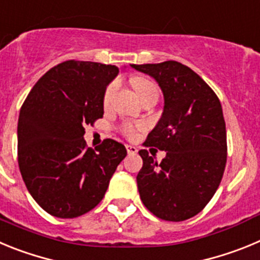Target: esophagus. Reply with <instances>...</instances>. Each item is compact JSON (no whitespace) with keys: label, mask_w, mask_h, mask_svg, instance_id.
Wrapping results in <instances>:
<instances>
[{"label":"esophagus","mask_w":260,"mask_h":260,"mask_svg":"<svg viewBox=\"0 0 260 260\" xmlns=\"http://www.w3.org/2000/svg\"><path fill=\"white\" fill-rule=\"evenodd\" d=\"M125 149H127L128 155H135L137 153V147L133 146V145H125Z\"/></svg>","instance_id":"esophagus-1"}]
</instances>
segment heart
Wrapping results in <instances>:
<instances>
[{
    "label": "heart",
    "mask_w": 260,
    "mask_h": 260,
    "mask_svg": "<svg viewBox=\"0 0 260 260\" xmlns=\"http://www.w3.org/2000/svg\"><path fill=\"white\" fill-rule=\"evenodd\" d=\"M133 86H135L136 92H137V94H139L140 98H142L144 95H146L147 93L153 92V90H158L156 89L155 84H154L153 81L147 80V79H142V78L135 79V80H133ZM116 88H118V83H116V81H113V83H110L109 85H107L106 90H105V94H104V104L105 105L110 104V101H111V98H113L114 93H115ZM141 127L142 125H136V124H133V123H129V121H125V123H123V124L120 125V132L123 133L124 136H127V137H133V136L136 135V132H137V129Z\"/></svg>",
    "instance_id": "1"
}]
</instances>
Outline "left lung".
<instances>
[{
  "label": "left lung",
  "instance_id": "1",
  "mask_svg": "<svg viewBox=\"0 0 260 260\" xmlns=\"http://www.w3.org/2000/svg\"><path fill=\"white\" fill-rule=\"evenodd\" d=\"M131 66L155 79L165 97L162 116L144 145L167 153L158 163L147 150L139 151L140 197L159 219H190L210 202L225 168L220 101L200 75L176 60Z\"/></svg>",
  "mask_w": 260,
  "mask_h": 260
}]
</instances>
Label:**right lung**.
I'll return each mask as SVG.
<instances>
[{
	"label": "right lung",
	"mask_w": 260,
	"mask_h": 260,
	"mask_svg": "<svg viewBox=\"0 0 260 260\" xmlns=\"http://www.w3.org/2000/svg\"><path fill=\"white\" fill-rule=\"evenodd\" d=\"M119 69L66 60L39 79L19 113L18 163L34 200L48 214L71 219L101 202L125 158L124 145L86 147L84 125L104 116V94Z\"/></svg>",
	"instance_id": "1"
}]
</instances>
